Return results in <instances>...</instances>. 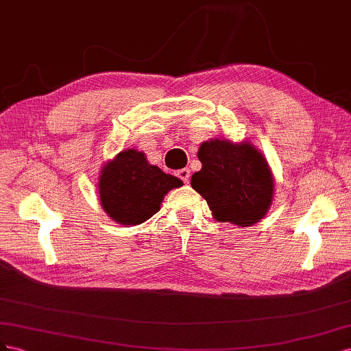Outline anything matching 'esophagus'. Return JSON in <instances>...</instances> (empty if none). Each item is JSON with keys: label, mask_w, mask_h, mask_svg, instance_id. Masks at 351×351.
I'll return each instance as SVG.
<instances>
[{"label": "esophagus", "mask_w": 351, "mask_h": 351, "mask_svg": "<svg viewBox=\"0 0 351 351\" xmlns=\"http://www.w3.org/2000/svg\"><path fill=\"white\" fill-rule=\"evenodd\" d=\"M176 175H178L179 179H182L184 184H188V182H189V169H181V170H178Z\"/></svg>", "instance_id": "esophagus-1"}]
</instances>
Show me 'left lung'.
<instances>
[{
	"label": "left lung",
	"instance_id": "1",
	"mask_svg": "<svg viewBox=\"0 0 351 351\" xmlns=\"http://www.w3.org/2000/svg\"><path fill=\"white\" fill-rule=\"evenodd\" d=\"M198 160L203 167L193 175L191 186L219 222L244 228L266 215L272 203L274 178L257 148L212 139L199 147Z\"/></svg>",
	"mask_w": 351,
	"mask_h": 351
}]
</instances>
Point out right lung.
I'll use <instances>...</instances> for the list:
<instances>
[{"instance_id": "obj_1", "label": "right lung", "mask_w": 351, "mask_h": 351, "mask_svg": "<svg viewBox=\"0 0 351 351\" xmlns=\"http://www.w3.org/2000/svg\"><path fill=\"white\" fill-rule=\"evenodd\" d=\"M181 185V179L149 165L144 153L125 149L103 167L99 199L114 222L139 225L158 212L170 189Z\"/></svg>"}]
</instances>
